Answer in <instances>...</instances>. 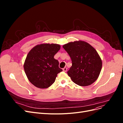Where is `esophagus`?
Wrapping results in <instances>:
<instances>
[{
	"label": "esophagus",
	"instance_id": "34e87169",
	"mask_svg": "<svg viewBox=\"0 0 123 123\" xmlns=\"http://www.w3.org/2000/svg\"><path fill=\"white\" fill-rule=\"evenodd\" d=\"M62 70L64 72H66L67 70V67H65L62 69Z\"/></svg>",
	"mask_w": 123,
	"mask_h": 123
}]
</instances>
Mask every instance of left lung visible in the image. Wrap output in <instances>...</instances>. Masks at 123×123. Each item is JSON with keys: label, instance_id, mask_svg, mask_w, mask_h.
Masks as SVG:
<instances>
[{"label": "left lung", "instance_id": "left-lung-1", "mask_svg": "<svg viewBox=\"0 0 123 123\" xmlns=\"http://www.w3.org/2000/svg\"><path fill=\"white\" fill-rule=\"evenodd\" d=\"M62 47L71 59L72 65L67 74L73 82L80 86L95 82L101 71L102 61L94 48L82 40L69 43Z\"/></svg>", "mask_w": 123, "mask_h": 123}]
</instances>
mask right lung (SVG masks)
Segmentation results:
<instances>
[{
  "instance_id": "right-lung-1",
  "label": "right lung",
  "mask_w": 123,
  "mask_h": 123,
  "mask_svg": "<svg viewBox=\"0 0 123 123\" xmlns=\"http://www.w3.org/2000/svg\"><path fill=\"white\" fill-rule=\"evenodd\" d=\"M56 43H42L30 51L24 65L25 72L29 80L35 87L45 89L55 80L57 74L62 71L59 62L54 58L60 50Z\"/></svg>"
}]
</instances>
